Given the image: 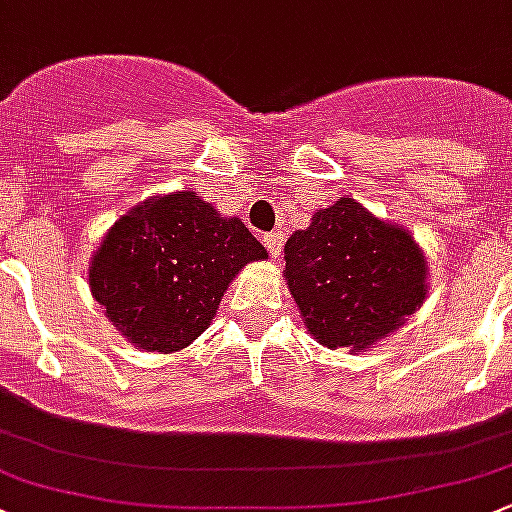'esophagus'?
<instances>
[{"label": "esophagus", "instance_id": "esophagus-1", "mask_svg": "<svg viewBox=\"0 0 512 512\" xmlns=\"http://www.w3.org/2000/svg\"><path fill=\"white\" fill-rule=\"evenodd\" d=\"M265 247L270 250V255L277 260L279 255H282V247H284V233H279V230H274V233H267L265 235Z\"/></svg>", "mask_w": 512, "mask_h": 512}]
</instances>
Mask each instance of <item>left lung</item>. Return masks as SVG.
<instances>
[{"label":"left lung","instance_id":"left-lung-1","mask_svg":"<svg viewBox=\"0 0 512 512\" xmlns=\"http://www.w3.org/2000/svg\"><path fill=\"white\" fill-rule=\"evenodd\" d=\"M284 277L309 333L326 348L365 351L424 304L427 257L410 230L353 198L314 213L284 245Z\"/></svg>","mask_w":512,"mask_h":512}]
</instances>
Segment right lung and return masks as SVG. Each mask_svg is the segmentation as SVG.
<instances>
[{
	"mask_svg": "<svg viewBox=\"0 0 512 512\" xmlns=\"http://www.w3.org/2000/svg\"><path fill=\"white\" fill-rule=\"evenodd\" d=\"M267 250L193 191L129 208L90 260V292L132 346L174 353L211 326L230 279Z\"/></svg>",
	"mask_w": 512,
	"mask_h": 512,
	"instance_id": "right-lung-1",
	"label": "right lung"
}]
</instances>
